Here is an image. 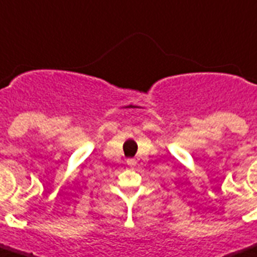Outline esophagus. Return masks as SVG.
<instances>
[{
	"instance_id": "1",
	"label": "esophagus",
	"mask_w": 257,
	"mask_h": 257,
	"mask_svg": "<svg viewBox=\"0 0 257 257\" xmlns=\"http://www.w3.org/2000/svg\"><path fill=\"white\" fill-rule=\"evenodd\" d=\"M126 164H128V166L133 167V166H136V165H137V161H136V160H126Z\"/></svg>"
}]
</instances>
